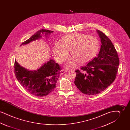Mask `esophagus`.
<instances>
[{"label": "esophagus", "instance_id": "1", "mask_svg": "<svg viewBox=\"0 0 130 130\" xmlns=\"http://www.w3.org/2000/svg\"><path fill=\"white\" fill-rule=\"evenodd\" d=\"M67 72V70H65V69H62V70H61L60 71V73H61V74H63L66 73Z\"/></svg>", "mask_w": 130, "mask_h": 130}]
</instances>
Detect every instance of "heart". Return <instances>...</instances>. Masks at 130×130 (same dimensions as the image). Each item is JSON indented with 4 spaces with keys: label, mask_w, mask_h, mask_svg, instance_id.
Instances as JSON below:
<instances>
[{
    "label": "heart",
    "mask_w": 130,
    "mask_h": 130,
    "mask_svg": "<svg viewBox=\"0 0 130 130\" xmlns=\"http://www.w3.org/2000/svg\"><path fill=\"white\" fill-rule=\"evenodd\" d=\"M99 49V42L96 38L82 33H72L63 37L61 43L56 42L53 51L56 61H65L71 51L73 57L65 66L71 69L75 67L79 63L85 64L92 59Z\"/></svg>",
    "instance_id": "b5f03b06"
}]
</instances>
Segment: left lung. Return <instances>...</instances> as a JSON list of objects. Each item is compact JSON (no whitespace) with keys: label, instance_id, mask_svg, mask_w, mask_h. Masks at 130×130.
Here are the masks:
<instances>
[{"label":"left lung","instance_id":"obj_1","mask_svg":"<svg viewBox=\"0 0 130 130\" xmlns=\"http://www.w3.org/2000/svg\"><path fill=\"white\" fill-rule=\"evenodd\" d=\"M101 45L99 54L86 66L76 70L74 84L83 93L95 95L109 86L116 79L119 60L111 40L98 30Z\"/></svg>","mask_w":130,"mask_h":130}]
</instances>
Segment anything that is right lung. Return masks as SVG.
Returning a JSON list of instances; mask_svg holds the SVG:
<instances>
[{"mask_svg":"<svg viewBox=\"0 0 130 130\" xmlns=\"http://www.w3.org/2000/svg\"><path fill=\"white\" fill-rule=\"evenodd\" d=\"M53 32V31L41 29L20 45H26ZM14 74L18 80L29 93L37 96H44L53 92L56 88L57 80L60 75L59 65L53 59L44 63L37 70H29L14 61Z\"/></svg>","mask_w":130,"mask_h":130,"instance_id":"obj_1","label":"right lung"}]
</instances>
